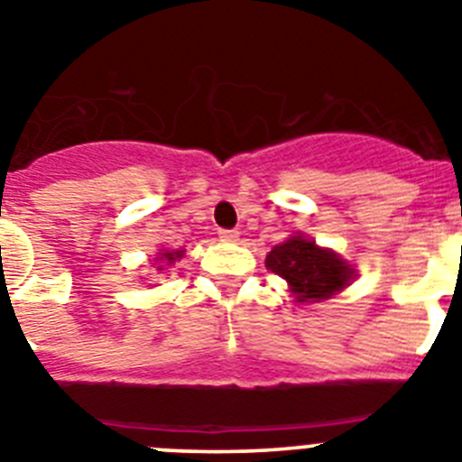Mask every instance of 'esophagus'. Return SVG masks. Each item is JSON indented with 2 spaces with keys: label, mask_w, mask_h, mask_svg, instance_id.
I'll use <instances>...</instances> for the list:
<instances>
[{
  "label": "esophagus",
  "mask_w": 462,
  "mask_h": 462,
  "mask_svg": "<svg viewBox=\"0 0 462 462\" xmlns=\"http://www.w3.org/2000/svg\"><path fill=\"white\" fill-rule=\"evenodd\" d=\"M219 238L224 243H236L240 238V231H236V228H219Z\"/></svg>",
  "instance_id": "1"
}]
</instances>
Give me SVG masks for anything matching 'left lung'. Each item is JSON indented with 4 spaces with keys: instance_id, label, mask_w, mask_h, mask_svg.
<instances>
[{
    "instance_id": "1",
    "label": "left lung",
    "mask_w": 462,
    "mask_h": 462,
    "mask_svg": "<svg viewBox=\"0 0 462 462\" xmlns=\"http://www.w3.org/2000/svg\"><path fill=\"white\" fill-rule=\"evenodd\" d=\"M266 268L289 282L298 303L326 300L352 280V268L328 250H321L314 240L293 236L287 243L273 247L266 256Z\"/></svg>"
}]
</instances>
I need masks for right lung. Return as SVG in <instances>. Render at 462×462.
Here are the masks:
<instances>
[{
  "label": "right lung",
  "instance_id": "right-lung-1",
  "mask_svg": "<svg viewBox=\"0 0 462 462\" xmlns=\"http://www.w3.org/2000/svg\"><path fill=\"white\" fill-rule=\"evenodd\" d=\"M180 256H182V250L180 252H164V254H162V259H166L169 263H173V261L180 259ZM159 271H162V266H159Z\"/></svg>",
  "mask_w": 462,
  "mask_h": 462
}]
</instances>
